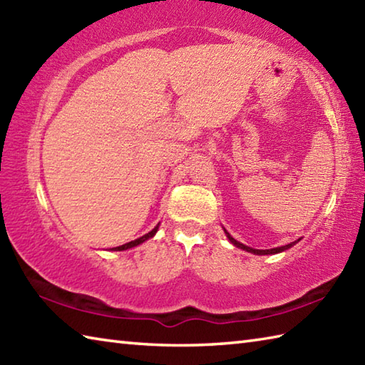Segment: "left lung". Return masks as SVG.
I'll use <instances>...</instances> for the list:
<instances>
[{"instance_id": "1", "label": "left lung", "mask_w": 365, "mask_h": 365, "mask_svg": "<svg viewBox=\"0 0 365 365\" xmlns=\"http://www.w3.org/2000/svg\"><path fill=\"white\" fill-rule=\"evenodd\" d=\"M226 232V230H224ZM226 235H227V238H229V242L234 245V246H237V247H240V250H243V251H247V252H252V254H257V255H268V254H277V252H282V251H285V250H289V247H292L293 245H297L299 240H297V242H293V243H290V245H285V246H279V247H273V250H254V247H250V246H245L243 243H240V242H237L235 238H232L230 235H229V232H226Z\"/></svg>"}]
</instances>
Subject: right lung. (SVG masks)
I'll return each mask as SVG.
<instances>
[{
  "label": "right lung",
  "instance_id": "add662e5",
  "mask_svg": "<svg viewBox=\"0 0 365 365\" xmlns=\"http://www.w3.org/2000/svg\"><path fill=\"white\" fill-rule=\"evenodd\" d=\"M157 230H158V226H155V229H152V230L149 232V234H145V235H143V237H139V238L133 240V242H128V243L122 245V246L113 247V251H125V250H130V247H135V246H138V245H141V243H144V242H145V240H149V238H152L155 234H157Z\"/></svg>",
  "mask_w": 365,
  "mask_h": 365
}]
</instances>
